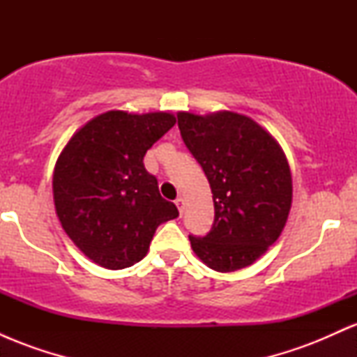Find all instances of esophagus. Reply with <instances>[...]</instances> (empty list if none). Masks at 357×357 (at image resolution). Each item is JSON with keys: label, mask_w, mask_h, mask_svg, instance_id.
<instances>
[{"label": "esophagus", "mask_w": 357, "mask_h": 357, "mask_svg": "<svg viewBox=\"0 0 357 357\" xmlns=\"http://www.w3.org/2000/svg\"><path fill=\"white\" fill-rule=\"evenodd\" d=\"M176 206H178V210H179V213H183V210H184V199L183 198H176Z\"/></svg>", "instance_id": "obj_1"}]
</instances>
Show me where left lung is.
Here are the masks:
<instances>
[{
  "label": "left lung",
  "mask_w": 357,
  "mask_h": 357,
  "mask_svg": "<svg viewBox=\"0 0 357 357\" xmlns=\"http://www.w3.org/2000/svg\"><path fill=\"white\" fill-rule=\"evenodd\" d=\"M184 146L213 192L215 220L191 248L216 272L248 267L275 243L292 204V176L280 146L247 116L178 114Z\"/></svg>",
  "instance_id": "obj_1"
}]
</instances>
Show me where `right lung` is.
I'll use <instances>...</instances> for the list:
<instances>
[{"instance_id":"add662e5","label":"right lung","mask_w":357,"mask_h":357,"mask_svg":"<svg viewBox=\"0 0 357 357\" xmlns=\"http://www.w3.org/2000/svg\"><path fill=\"white\" fill-rule=\"evenodd\" d=\"M174 124L167 112L110 110L87 122L61 151L53 173L56 215L73 243L100 267L141 261L155 228L179 215L142 162Z\"/></svg>"}]
</instances>
